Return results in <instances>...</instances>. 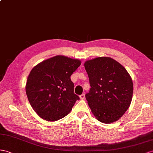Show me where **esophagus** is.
Wrapping results in <instances>:
<instances>
[{
    "mask_svg": "<svg viewBox=\"0 0 153 153\" xmlns=\"http://www.w3.org/2000/svg\"><path fill=\"white\" fill-rule=\"evenodd\" d=\"M85 94H82L81 95L79 96V97H80L81 100H84V99H85Z\"/></svg>",
    "mask_w": 153,
    "mask_h": 153,
    "instance_id": "34e87169",
    "label": "esophagus"
}]
</instances>
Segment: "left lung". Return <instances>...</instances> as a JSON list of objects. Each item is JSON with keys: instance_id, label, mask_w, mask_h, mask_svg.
<instances>
[{"instance_id": "left-lung-1", "label": "left lung", "mask_w": 153, "mask_h": 153, "mask_svg": "<svg viewBox=\"0 0 153 153\" xmlns=\"http://www.w3.org/2000/svg\"><path fill=\"white\" fill-rule=\"evenodd\" d=\"M84 65L91 87L85 97L92 114L103 123L118 120L131 103V77L122 65L108 57L87 61Z\"/></svg>"}]
</instances>
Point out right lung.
I'll list each match as a JSON object with an SVG mask.
<instances>
[{"mask_svg": "<svg viewBox=\"0 0 153 153\" xmlns=\"http://www.w3.org/2000/svg\"><path fill=\"white\" fill-rule=\"evenodd\" d=\"M81 65L78 59L56 56L32 68L26 81V92L34 111L48 121L60 120L71 111L79 97L74 92L70 79Z\"/></svg>", "mask_w": 153, "mask_h": 153, "instance_id": "1", "label": "right lung"}]
</instances>
